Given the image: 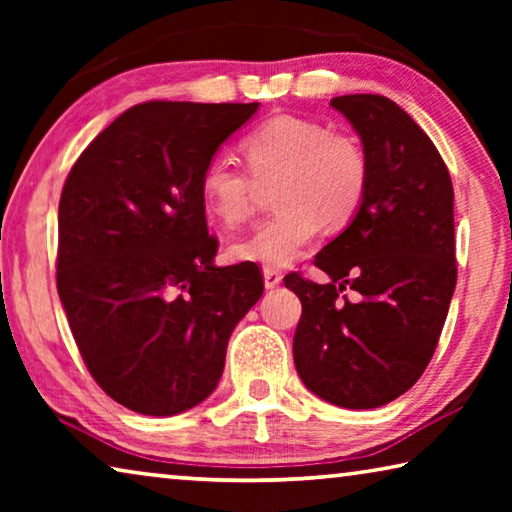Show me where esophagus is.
<instances>
[{
	"instance_id": "1",
	"label": "esophagus",
	"mask_w": 512,
	"mask_h": 512,
	"mask_svg": "<svg viewBox=\"0 0 512 512\" xmlns=\"http://www.w3.org/2000/svg\"><path fill=\"white\" fill-rule=\"evenodd\" d=\"M280 282H282V273L275 271V268H271V266H266L264 268V287L275 289V287H280Z\"/></svg>"
}]
</instances>
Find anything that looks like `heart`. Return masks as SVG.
<instances>
[{
  "mask_svg": "<svg viewBox=\"0 0 512 512\" xmlns=\"http://www.w3.org/2000/svg\"><path fill=\"white\" fill-rule=\"evenodd\" d=\"M248 169L214 155L201 173V198L216 219L237 225L253 212L257 183H275L280 207L232 244L239 262L287 266L318 235L320 225L343 228L368 189V160L354 137L314 119L280 115L244 137Z\"/></svg>",
  "mask_w": 512,
  "mask_h": 512,
  "instance_id": "b5f03b06",
  "label": "heart"
}]
</instances>
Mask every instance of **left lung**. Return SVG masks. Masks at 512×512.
I'll list each match as a JSON object with an SVG mask.
<instances>
[{"label": "left lung", "mask_w": 512, "mask_h": 512, "mask_svg": "<svg viewBox=\"0 0 512 512\" xmlns=\"http://www.w3.org/2000/svg\"><path fill=\"white\" fill-rule=\"evenodd\" d=\"M329 106L361 137L368 189L314 259L329 282L284 277L302 302L293 361L320 400L377 409L420 379L443 332L456 289L454 189L436 146L395 101L345 94Z\"/></svg>", "instance_id": "obj_1"}]
</instances>
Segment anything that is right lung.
<instances>
[{
  "label": "right lung",
  "instance_id": "1",
  "mask_svg": "<svg viewBox=\"0 0 512 512\" xmlns=\"http://www.w3.org/2000/svg\"><path fill=\"white\" fill-rule=\"evenodd\" d=\"M259 103L149 101L81 153L58 205L56 284L94 381L142 415L210 397L257 264L216 266L201 173Z\"/></svg>",
  "mask_w": 512,
  "mask_h": 512
}]
</instances>
